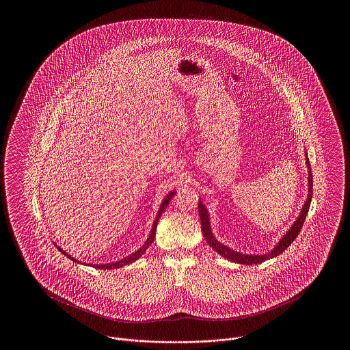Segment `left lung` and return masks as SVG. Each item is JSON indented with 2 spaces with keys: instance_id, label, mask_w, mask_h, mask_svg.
Masks as SVG:
<instances>
[{
  "instance_id": "1",
  "label": "left lung",
  "mask_w": 350,
  "mask_h": 350,
  "mask_svg": "<svg viewBox=\"0 0 350 350\" xmlns=\"http://www.w3.org/2000/svg\"><path fill=\"white\" fill-rule=\"evenodd\" d=\"M306 164H307V169H308V196H307V200H306L303 207H301V211H300L298 219L294 221V224L290 227V230L283 234L282 239L278 241V244L273 250L267 252V253H262V254H245V253H240L237 250H231L230 247H226L221 243H219L217 239H215V236L213 234V231H211L208 211L204 207V204L202 203V200H200L198 211H200L202 232H203V236H204L207 244L210 247H213V250H217L220 256H223L228 261L243 264V265L261 264V262L267 261L269 258H273V257H277L278 254H281L283 250H286L288 245H291V243L299 234L300 230L303 227V223H304L306 217H307V213L310 210V203H311V200H312V173H311V165H310V160L307 157V153H306Z\"/></svg>"
}]
</instances>
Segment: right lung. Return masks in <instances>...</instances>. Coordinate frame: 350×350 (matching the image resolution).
Returning a JSON list of instances; mask_svg holds the SVG:
<instances>
[{"label":"right lung","mask_w":350,"mask_h":350,"mask_svg":"<svg viewBox=\"0 0 350 350\" xmlns=\"http://www.w3.org/2000/svg\"><path fill=\"white\" fill-rule=\"evenodd\" d=\"M176 194V191L174 190H172L169 194H167V197L164 198V200L161 202V204H160V208H159V213H157V217L154 219V221H153V226H152V230H150V236H148V239L146 240V243L143 244V247L140 248V250H136L135 253L133 254H130V256H127V257H124V258H122L120 261H117V262H111V264H103V265H92V264H89L90 267H97V269H118V267H124V265H129V264H133L135 262L137 258H140L142 257V254L147 250V248L150 247V244H152V241L154 240V234H156V227H157V221H159V219L161 217V214L164 213V210L167 208V204H169V202L170 200L173 198V196ZM57 250H60L64 256H67L69 260H72V261H77L76 258H73V257H70V254H68L67 252H64V250H62L60 247H57ZM79 262V261H77Z\"/></svg>","instance_id":"obj_1"}]
</instances>
